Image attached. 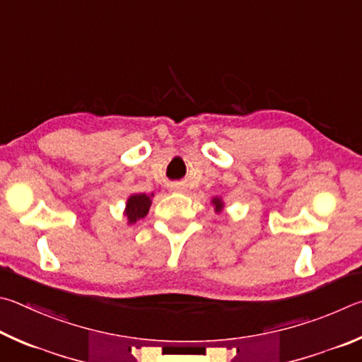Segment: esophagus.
<instances>
[{
    "mask_svg": "<svg viewBox=\"0 0 362 362\" xmlns=\"http://www.w3.org/2000/svg\"><path fill=\"white\" fill-rule=\"evenodd\" d=\"M175 189H177V191H181V187H177V186H176V187H175Z\"/></svg>",
    "mask_w": 362,
    "mask_h": 362,
    "instance_id": "obj_1",
    "label": "esophagus"
}]
</instances>
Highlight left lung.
Masks as SVG:
<instances>
[{
  "instance_id": "obj_1",
  "label": "left lung",
  "mask_w": 362,
  "mask_h": 362,
  "mask_svg": "<svg viewBox=\"0 0 362 362\" xmlns=\"http://www.w3.org/2000/svg\"><path fill=\"white\" fill-rule=\"evenodd\" d=\"M211 205L214 206V211H216L218 214L224 210V202L221 197H213L211 199Z\"/></svg>"
}]
</instances>
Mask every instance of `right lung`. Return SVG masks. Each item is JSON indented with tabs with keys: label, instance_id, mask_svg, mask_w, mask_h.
<instances>
[{
	"label": "right lung",
	"instance_id": "obj_1",
	"mask_svg": "<svg viewBox=\"0 0 362 362\" xmlns=\"http://www.w3.org/2000/svg\"><path fill=\"white\" fill-rule=\"evenodd\" d=\"M154 197V194H132L129 199H127L124 216L127 218V223L135 224L138 219H143L146 214L149 213L151 208V199Z\"/></svg>",
	"mask_w": 362,
	"mask_h": 362
}]
</instances>
